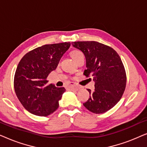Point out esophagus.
<instances>
[{"label":"esophagus","instance_id":"34e87169","mask_svg":"<svg viewBox=\"0 0 147 147\" xmlns=\"http://www.w3.org/2000/svg\"><path fill=\"white\" fill-rule=\"evenodd\" d=\"M69 88H70V89H73V90H78L80 89V87L79 86H76L75 84L74 83V82H70V83L69 84Z\"/></svg>","mask_w":147,"mask_h":147}]
</instances>
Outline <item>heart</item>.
<instances>
[{
  "mask_svg": "<svg viewBox=\"0 0 147 147\" xmlns=\"http://www.w3.org/2000/svg\"><path fill=\"white\" fill-rule=\"evenodd\" d=\"M71 55L75 61H76V60L79 59L82 56H84V53L82 51H79V50H74V51H72L71 52Z\"/></svg>",
  "mask_w": 147,
  "mask_h": 147,
  "instance_id": "heart-1",
  "label": "heart"
}]
</instances>
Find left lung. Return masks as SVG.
<instances>
[{
    "label": "left lung",
    "instance_id": "obj_1",
    "mask_svg": "<svg viewBox=\"0 0 147 147\" xmlns=\"http://www.w3.org/2000/svg\"><path fill=\"white\" fill-rule=\"evenodd\" d=\"M72 45L85 55L87 69L84 75L92 76L95 82L93 92L88 89L90 98L84 106L95 114L108 111L119 102L126 88V71L119 55L97 41H77Z\"/></svg>",
    "mask_w": 147,
    "mask_h": 147
}]
</instances>
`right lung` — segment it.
Listing matches in <instances>:
<instances>
[{
    "mask_svg": "<svg viewBox=\"0 0 147 147\" xmlns=\"http://www.w3.org/2000/svg\"><path fill=\"white\" fill-rule=\"evenodd\" d=\"M70 45L65 42L39 47L26 53L18 64L14 88L20 102L30 113L47 116L59 107L65 89L52 84L47 86V78L57 67Z\"/></svg>",
    "mask_w": 147,
    "mask_h": 147,
    "instance_id": "1",
    "label": "right lung"
}]
</instances>
